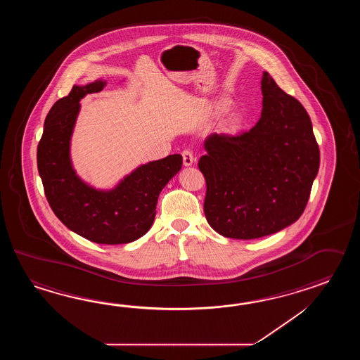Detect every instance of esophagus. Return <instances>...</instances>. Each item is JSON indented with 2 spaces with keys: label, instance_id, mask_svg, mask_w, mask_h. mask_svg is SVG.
I'll use <instances>...</instances> for the list:
<instances>
[{
  "label": "esophagus",
  "instance_id": "34e87169",
  "mask_svg": "<svg viewBox=\"0 0 360 360\" xmlns=\"http://www.w3.org/2000/svg\"><path fill=\"white\" fill-rule=\"evenodd\" d=\"M181 154H183L184 165H185V166H191L195 158H194V155H193V152H191V149H185Z\"/></svg>",
  "mask_w": 360,
  "mask_h": 360
}]
</instances>
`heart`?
I'll return each instance as SVG.
<instances>
[{
	"instance_id": "obj_1",
	"label": "heart",
	"mask_w": 360,
	"mask_h": 360,
	"mask_svg": "<svg viewBox=\"0 0 360 360\" xmlns=\"http://www.w3.org/2000/svg\"><path fill=\"white\" fill-rule=\"evenodd\" d=\"M238 124H239V122H238L237 120H233V121L229 123L230 130H236L238 127Z\"/></svg>"
}]
</instances>
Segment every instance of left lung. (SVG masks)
I'll use <instances>...</instances> for the list:
<instances>
[{
    "mask_svg": "<svg viewBox=\"0 0 360 360\" xmlns=\"http://www.w3.org/2000/svg\"><path fill=\"white\" fill-rule=\"evenodd\" d=\"M261 91L259 122L238 135L208 136L198 161L207 221L226 238L265 237L299 220L319 169V146L305 108L268 72Z\"/></svg>",
    "mask_w": 360,
    "mask_h": 360,
    "instance_id": "1",
    "label": "left lung"
}]
</instances>
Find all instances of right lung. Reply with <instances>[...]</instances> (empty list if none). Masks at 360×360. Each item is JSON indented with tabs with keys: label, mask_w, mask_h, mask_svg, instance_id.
Returning <instances> with one entry per match:
<instances>
[{
	"label": "right lung",
	"mask_w": 360,
	"mask_h": 360,
	"mask_svg": "<svg viewBox=\"0 0 360 360\" xmlns=\"http://www.w3.org/2000/svg\"><path fill=\"white\" fill-rule=\"evenodd\" d=\"M104 86V81L73 86L55 103L37 146V167L47 202L68 229L95 243L122 245L150 229L160 193L181 169L183 157L172 154L143 165L112 191H96L84 184L72 167L69 141L79 100Z\"/></svg>",
	"instance_id": "1"
}]
</instances>
